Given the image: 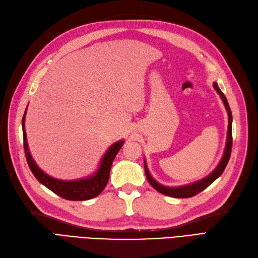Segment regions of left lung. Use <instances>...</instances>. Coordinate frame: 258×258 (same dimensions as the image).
Listing matches in <instances>:
<instances>
[{
  "instance_id": "left-lung-1",
  "label": "left lung",
  "mask_w": 258,
  "mask_h": 258,
  "mask_svg": "<svg viewBox=\"0 0 258 258\" xmlns=\"http://www.w3.org/2000/svg\"><path fill=\"white\" fill-rule=\"evenodd\" d=\"M213 87L216 90V92L218 93V96L221 97L223 103L225 105L226 111H227V114H228L227 139H226L224 154L222 156L220 162H218V165L216 166V168L210 174H208L205 177H202L201 179H198V181H196V182L185 184V185H179V186H167V185H162L159 182L156 181V179L152 176L150 170H148L146 159L144 158V169H145V174L147 177V181L150 182V184L154 187L156 190L163 194V195H166V196L173 197V198H189L192 196H196L197 194L206 189L207 187L212 184L217 177H220L222 175L226 166H227V163L229 161L230 153H231V145H232V132H231L232 115H231L229 104L227 102V99H226V97L224 96V93L222 92L220 87H218L216 82L213 83Z\"/></svg>"
}]
</instances>
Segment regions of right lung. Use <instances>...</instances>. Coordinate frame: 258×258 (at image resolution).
<instances>
[{
    "mask_svg": "<svg viewBox=\"0 0 258 258\" xmlns=\"http://www.w3.org/2000/svg\"><path fill=\"white\" fill-rule=\"evenodd\" d=\"M26 115L27 108L22 117V134H23V147H25V153L28 165L32 171V173L36 177V179L48 189L57 194L58 196L72 200V201H83L89 200L97 197L100 192L104 189L110 177V171L112 163L116 157L117 153L119 152L121 146L123 145V140H119L113 143L101 158L98 169L92 174L84 176L76 179H59L52 177L49 174L45 173L44 171L37 166L34 161L32 155L30 153L29 145L27 141V132H26Z\"/></svg>",
    "mask_w": 258,
    "mask_h": 258,
    "instance_id": "right-lung-1",
    "label": "right lung"
}]
</instances>
